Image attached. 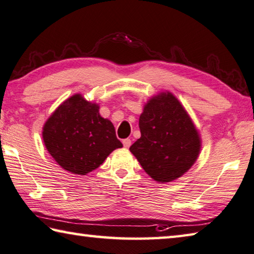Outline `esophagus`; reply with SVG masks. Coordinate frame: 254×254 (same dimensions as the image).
<instances>
[{
    "label": "esophagus",
    "instance_id": "1",
    "mask_svg": "<svg viewBox=\"0 0 254 254\" xmlns=\"http://www.w3.org/2000/svg\"><path fill=\"white\" fill-rule=\"evenodd\" d=\"M123 144H124V147L125 148H129L130 145H131V140L129 138L123 139Z\"/></svg>",
    "mask_w": 254,
    "mask_h": 254
}]
</instances>
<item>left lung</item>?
Returning a JSON list of instances; mask_svg holds the SVG:
<instances>
[{
    "mask_svg": "<svg viewBox=\"0 0 254 254\" xmlns=\"http://www.w3.org/2000/svg\"><path fill=\"white\" fill-rule=\"evenodd\" d=\"M140 138L129 150L158 183H170L194 165L202 140L192 118L170 91L153 96L139 117Z\"/></svg>",
    "mask_w": 254,
    "mask_h": 254,
    "instance_id": "8db88e82",
    "label": "left lung"
}]
</instances>
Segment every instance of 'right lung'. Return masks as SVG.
Instances as JSON below:
<instances>
[{
	"label": "right lung",
	"instance_id": "1",
	"mask_svg": "<svg viewBox=\"0 0 254 254\" xmlns=\"http://www.w3.org/2000/svg\"><path fill=\"white\" fill-rule=\"evenodd\" d=\"M42 138L53 159L64 171L87 175L99 167L123 144L113 123L102 118L99 105L75 93L64 100L47 119Z\"/></svg>",
	"mask_w": 254,
	"mask_h": 254
}]
</instances>
